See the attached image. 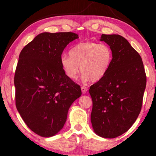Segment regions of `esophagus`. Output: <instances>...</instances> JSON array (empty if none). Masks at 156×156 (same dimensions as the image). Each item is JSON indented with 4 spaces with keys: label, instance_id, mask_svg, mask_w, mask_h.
<instances>
[{
    "label": "esophagus",
    "instance_id": "34e87169",
    "mask_svg": "<svg viewBox=\"0 0 156 156\" xmlns=\"http://www.w3.org/2000/svg\"><path fill=\"white\" fill-rule=\"evenodd\" d=\"M81 91H82V93H83V94H86V92L87 91V87H84V86H82Z\"/></svg>",
    "mask_w": 156,
    "mask_h": 156
}]
</instances>
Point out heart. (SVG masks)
<instances>
[{
  "instance_id": "b5f03b06",
  "label": "heart",
  "mask_w": 156,
  "mask_h": 156,
  "mask_svg": "<svg viewBox=\"0 0 156 156\" xmlns=\"http://www.w3.org/2000/svg\"><path fill=\"white\" fill-rule=\"evenodd\" d=\"M69 56L60 57V65L69 78L75 80L80 72L83 81H98L112 67L113 50L105 43L85 41L77 43L69 50Z\"/></svg>"
}]
</instances>
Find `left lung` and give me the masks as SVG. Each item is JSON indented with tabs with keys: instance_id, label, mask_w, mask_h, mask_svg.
Returning a JSON list of instances; mask_svg holds the SVG:
<instances>
[{
	"instance_id": "obj_1",
	"label": "left lung",
	"mask_w": 156,
	"mask_h": 156,
	"mask_svg": "<svg viewBox=\"0 0 156 156\" xmlns=\"http://www.w3.org/2000/svg\"><path fill=\"white\" fill-rule=\"evenodd\" d=\"M113 53L112 67L90 87L91 122L98 136L114 138L127 131L141 111L147 78L139 54L118 34H102Z\"/></svg>"
}]
</instances>
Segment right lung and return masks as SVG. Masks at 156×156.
Instances as JSON below:
<instances>
[{"label": "right lung", "mask_w": 156, "mask_h": 156, "mask_svg": "<svg viewBox=\"0 0 156 156\" xmlns=\"http://www.w3.org/2000/svg\"><path fill=\"white\" fill-rule=\"evenodd\" d=\"M77 38L72 32H43L19 55L14 76L16 105L28 127L42 137L61 130L69 109L82 94L80 87L60 65L63 50Z\"/></svg>", "instance_id": "right-lung-1"}]
</instances>
